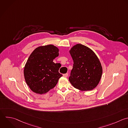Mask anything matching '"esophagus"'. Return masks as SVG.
<instances>
[{
    "instance_id": "obj_1",
    "label": "esophagus",
    "mask_w": 128,
    "mask_h": 128,
    "mask_svg": "<svg viewBox=\"0 0 128 128\" xmlns=\"http://www.w3.org/2000/svg\"><path fill=\"white\" fill-rule=\"evenodd\" d=\"M68 73H66V74H63V76H64V77H67V76H68Z\"/></svg>"
}]
</instances>
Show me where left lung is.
I'll use <instances>...</instances> for the list:
<instances>
[{"mask_svg": "<svg viewBox=\"0 0 128 128\" xmlns=\"http://www.w3.org/2000/svg\"><path fill=\"white\" fill-rule=\"evenodd\" d=\"M74 61L69 80L76 88L91 90L98 84L102 72L100 62L94 52L81 44L74 46L70 51Z\"/></svg>", "mask_w": 128, "mask_h": 128, "instance_id": "8db88e82", "label": "left lung"}]
</instances>
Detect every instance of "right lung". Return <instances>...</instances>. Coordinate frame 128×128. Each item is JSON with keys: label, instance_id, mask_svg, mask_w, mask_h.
Masks as SVG:
<instances>
[{"label": "right lung", "instance_id": "right-lung-1", "mask_svg": "<svg viewBox=\"0 0 128 128\" xmlns=\"http://www.w3.org/2000/svg\"><path fill=\"white\" fill-rule=\"evenodd\" d=\"M58 49L53 45L39 46L28 58L24 68L26 82L34 92L43 94L53 88L62 74L60 64L53 62L58 56Z\"/></svg>", "mask_w": 128, "mask_h": 128}]
</instances>
